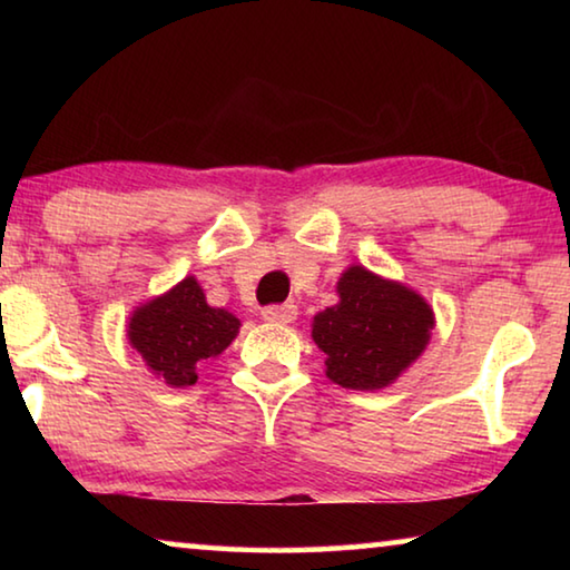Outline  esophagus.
<instances>
[{
	"mask_svg": "<svg viewBox=\"0 0 570 570\" xmlns=\"http://www.w3.org/2000/svg\"><path fill=\"white\" fill-rule=\"evenodd\" d=\"M262 316L272 324H292L296 320V306L294 304H274L266 306Z\"/></svg>",
	"mask_w": 570,
	"mask_h": 570,
	"instance_id": "1",
	"label": "esophagus"
}]
</instances>
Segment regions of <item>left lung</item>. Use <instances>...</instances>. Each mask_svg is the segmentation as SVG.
Instances as JSON below:
<instances>
[{
    "instance_id": "8db88e82",
    "label": "left lung",
    "mask_w": 570,
    "mask_h": 570,
    "mask_svg": "<svg viewBox=\"0 0 570 570\" xmlns=\"http://www.w3.org/2000/svg\"><path fill=\"white\" fill-rule=\"evenodd\" d=\"M340 302L314 316L312 340L326 354V377L346 390H382L417 360L435 314L400 282L350 266L336 282Z\"/></svg>"
}]
</instances>
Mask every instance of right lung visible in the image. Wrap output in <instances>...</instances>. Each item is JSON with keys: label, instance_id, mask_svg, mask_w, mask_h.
<instances>
[{"label": "right lung", "instance_id": "obj_1", "mask_svg": "<svg viewBox=\"0 0 570 570\" xmlns=\"http://www.w3.org/2000/svg\"><path fill=\"white\" fill-rule=\"evenodd\" d=\"M240 322L226 308L208 306L206 294L186 276L163 296L138 306L128 322V340L148 370L170 387H190L198 366L236 340Z\"/></svg>", "mask_w": 570, "mask_h": 570}]
</instances>
